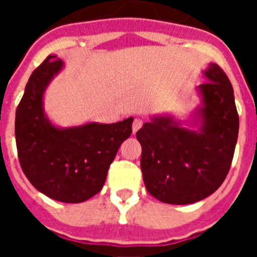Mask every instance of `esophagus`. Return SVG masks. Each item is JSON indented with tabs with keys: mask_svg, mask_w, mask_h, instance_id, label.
<instances>
[{
	"mask_svg": "<svg viewBox=\"0 0 257 257\" xmlns=\"http://www.w3.org/2000/svg\"><path fill=\"white\" fill-rule=\"evenodd\" d=\"M142 126H143V119H142V118H139V117H136L135 119H134V122H133V133L135 134L136 131L139 130Z\"/></svg>",
	"mask_w": 257,
	"mask_h": 257,
	"instance_id": "34e87169",
	"label": "esophagus"
}]
</instances>
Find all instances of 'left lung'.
<instances>
[{"label":"left lung","mask_w":257,"mask_h":257,"mask_svg":"<svg viewBox=\"0 0 257 257\" xmlns=\"http://www.w3.org/2000/svg\"><path fill=\"white\" fill-rule=\"evenodd\" d=\"M198 86L202 106L199 131L184 128L171 117H154L136 133L142 144L147 190L170 205L194 203L225 180L237 144L239 117L228 76L211 63Z\"/></svg>","instance_id":"left-lung-1"}]
</instances>
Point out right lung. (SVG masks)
I'll return each instance as SVG.
<instances>
[{
    "instance_id": "1",
    "label": "right lung",
    "mask_w": 257,
    "mask_h": 257,
    "mask_svg": "<svg viewBox=\"0 0 257 257\" xmlns=\"http://www.w3.org/2000/svg\"><path fill=\"white\" fill-rule=\"evenodd\" d=\"M63 61L49 55L33 70L15 114L22 170L45 196L65 203L87 201L105 183L110 163L133 133V118L110 124L58 128L44 113V92Z\"/></svg>"
}]
</instances>
